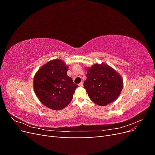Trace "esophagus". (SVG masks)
Wrapping results in <instances>:
<instances>
[{
  "instance_id": "1",
  "label": "esophagus",
  "mask_w": 155,
  "mask_h": 155,
  "mask_svg": "<svg viewBox=\"0 0 155 155\" xmlns=\"http://www.w3.org/2000/svg\"><path fill=\"white\" fill-rule=\"evenodd\" d=\"M78 85H79V87H83V81H81L80 83Z\"/></svg>"
}]
</instances>
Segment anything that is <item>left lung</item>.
Here are the masks:
<instances>
[{"instance_id":"obj_1","label":"left lung","mask_w":155,"mask_h":155,"mask_svg":"<svg viewBox=\"0 0 155 155\" xmlns=\"http://www.w3.org/2000/svg\"><path fill=\"white\" fill-rule=\"evenodd\" d=\"M87 70V79L83 85L90 99L100 106L115 101L123 88L120 75L104 63L94 64Z\"/></svg>"}]
</instances>
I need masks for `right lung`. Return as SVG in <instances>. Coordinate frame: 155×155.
Returning a JSON list of instances; mask_svg holds the SVG:
<instances>
[{"mask_svg": "<svg viewBox=\"0 0 155 155\" xmlns=\"http://www.w3.org/2000/svg\"><path fill=\"white\" fill-rule=\"evenodd\" d=\"M68 66L63 61L54 59L44 64L35 74L34 88L40 101L52 110H61L72 101L78 85L67 76Z\"/></svg>", "mask_w": 155, "mask_h": 155, "instance_id": "obj_1", "label": "right lung"}]
</instances>
